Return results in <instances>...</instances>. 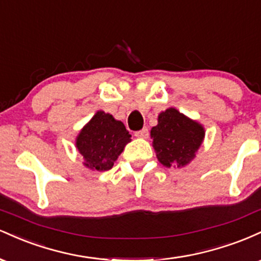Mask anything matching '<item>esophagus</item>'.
<instances>
[{
	"label": "esophagus",
	"mask_w": 261,
	"mask_h": 261,
	"mask_svg": "<svg viewBox=\"0 0 261 261\" xmlns=\"http://www.w3.org/2000/svg\"><path fill=\"white\" fill-rule=\"evenodd\" d=\"M135 135H136L137 137H141V139H146V137L148 136V128L147 127L141 128V130L136 131V133H135Z\"/></svg>",
	"instance_id": "1"
}]
</instances>
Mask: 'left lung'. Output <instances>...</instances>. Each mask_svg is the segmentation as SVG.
<instances>
[{
	"mask_svg": "<svg viewBox=\"0 0 261 261\" xmlns=\"http://www.w3.org/2000/svg\"><path fill=\"white\" fill-rule=\"evenodd\" d=\"M205 131L196 121L190 120L169 108L158 116V125L152 127L151 137L158 161L166 167H184L195 157Z\"/></svg>",
	"mask_w": 261,
	"mask_h": 261,
	"instance_id": "8db88e82",
	"label": "left lung"
}]
</instances>
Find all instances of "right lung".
I'll return each instance as SVG.
<instances>
[{
  "label": "right lung",
  "mask_w": 261,
  "mask_h": 261,
  "mask_svg": "<svg viewBox=\"0 0 261 261\" xmlns=\"http://www.w3.org/2000/svg\"><path fill=\"white\" fill-rule=\"evenodd\" d=\"M131 135L121 121L110 114L98 112L82 128L76 146L85 158V166L95 170H109L121 153Z\"/></svg>",
  "instance_id": "obj_1"
}]
</instances>
